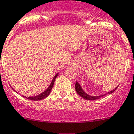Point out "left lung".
Here are the masks:
<instances>
[{"instance_id": "8db88e82", "label": "left lung", "mask_w": 134, "mask_h": 134, "mask_svg": "<svg viewBox=\"0 0 134 134\" xmlns=\"http://www.w3.org/2000/svg\"><path fill=\"white\" fill-rule=\"evenodd\" d=\"M117 87H118V86H117ZM117 87H115V89H113V90H111V91H109V92H108L107 93H105V94H102V95L91 96V95H90V94H88L87 93H86V92H85V91L83 90V89L82 88V87L80 86V85L79 83H78V82H76V84H75V90H76V93H78V94H79L80 96H81L82 98H83L84 99H86V100H97V99H98V98H100V97H103V96L106 95V94H111L112 93H113L115 91L116 89L117 88Z\"/></svg>"}]
</instances>
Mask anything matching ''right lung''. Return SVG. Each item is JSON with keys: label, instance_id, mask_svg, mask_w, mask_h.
Returning a JSON list of instances; mask_svg holds the SVG:
<instances>
[{"label": "right lung", "instance_id": "right-lung-1", "mask_svg": "<svg viewBox=\"0 0 134 134\" xmlns=\"http://www.w3.org/2000/svg\"><path fill=\"white\" fill-rule=\"evenodd\" d=\"M59 73H57L56 75L54 76V77L53 78V79H52V82H51V84H50V86H48V88L47 89V90H45V91H44L43 92H42L41 93H40V94H37V95L36 96H34V97H25V96H23V97H24L25 98H27V99H29V100H43L44 99V98H45L46 97H47L48 96V94H50L51 92V90H52V88L53 87V86H54V81L55 80H56V78H57L58 75ZM13 90V88H12ZM14 90L15 91L16 93H17V91H15V90Z\"/></svg>", "mask_w": 134, "mask_h": 134}]
</instances>
